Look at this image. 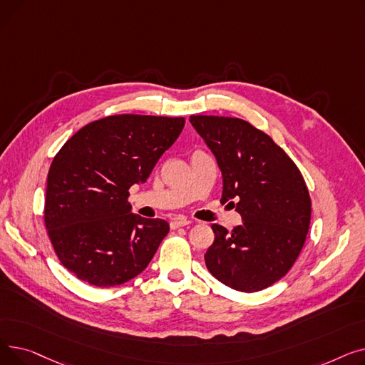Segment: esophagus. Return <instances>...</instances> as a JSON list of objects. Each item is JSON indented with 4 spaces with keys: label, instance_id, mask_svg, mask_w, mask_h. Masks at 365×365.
I'll return each mask as SVG.
<instances>
[{
    "label": "esophagus",
    "instance_id": "1",
    "mask_svg": "<svg viewBox=\"0 0 365 365\" xmlns=\"http://www.w3.org/2000/svg\"><path fill=\"white\" fill-rule=\"evenodd\" d=\"M190 222L187 220V219H185V217H176V219H173L171 222H170V227L171 229H178V227H182V226H186V225H189Z\"/></svg>",
    "mask_w": 365,
    "mask_h": 365
}]
</instances>
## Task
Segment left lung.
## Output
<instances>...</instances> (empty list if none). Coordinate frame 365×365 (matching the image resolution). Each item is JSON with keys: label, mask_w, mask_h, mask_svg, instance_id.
<instances>
[{"label": "left lung", "mask_w": 365, "mask_h": 365, "mask_svg": "<svg viewBox=\"0 0 365 365\" xmlns=\"http://www.w3.org/2000/svg\"><path fill=\"white\" fill-rule=\"evenodd\" d=\"M189 121L217 158L220 202L235 207L244 220L231 232L212 225L207 269L234 290H263L289 272L302 252L311 225L308 186L287 152L248 121L215 115Z\"/></svg>", "instance_id": "1"}]
</instances>
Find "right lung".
<instances>
[{
    "mask_svg": "<svg viewBox=\"0 0 365 365\" xmlns=\"http://www.w3.org/2000/svg\"><path fill=\"white\" fill-rule=\"evenodd\" d=\"M183 125V117L109 115L84 125L56 153L44 225L72 275L106 289L145 271L170 226L133 215L128 189L146 182Z\"/></svg>",
    "mask_w": 365,
    "mask_h": 365,
    "instance_id": "add662e5",
    "label": "right lung"
}]
</instances>
